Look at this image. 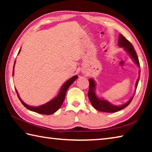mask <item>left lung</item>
Listing matches in <instances>:
<instances>
[{
	"mask_svg": "<svg viewBox=\"0 0 152 152\" xmlns=\"http://www.w3.org/2000/svg\"><path fill=\"white\" fill-rule=\"evenodd\" d=\"M119 47L123 48L125 49V50L129 54V56L132 57V58L135 61V64L137 65L140 67V61H139V59L137 57V53H136L135 51L134 50L133 45L129 41L126 39V38L123 35L120 34L119 37V43H118ZM140 72L141 71L139 70V78L136 81L135 84V89L137 88L138 82L140 80ZM95 88H96V84L93 79L90 78L89 79V90L88 92V99L91 101L92 106L95 109L100 110L102 112H106V113H115L117 112L119 110L124 109L126 107H127L129 104H130V102H132L133 100V98L134 96V95L131 98L129 101L126 102V103L119 105V106H116V105H113L109 101H106V100L101 99L98 98L97 96L95 94Z\"/></svg>",
	"mask_w": 152,
	"mask_h": 152,
	"instance_id": "8db88e82",
	"label": "left lung"
}]
</instances>
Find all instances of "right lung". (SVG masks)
<instances>
[{
	"label": "right lung",
	"mask_w": 152,
	"mask_h": 152,
	"mask_svg": "<svg viewBox=\"0 0 152 152\" xmlns=\"http://www.w3.org/2000/svg\"><path fill=\"white\" fill-rule=\"evenodd\" d=\"M20 52V50L19 51V53ZM14 66H13V71H12V75L14 74ZM78 78V76H74L73 77H72L70 79L68 80V81H66L65 83H64V85L61 86V88L60 89V91L59 92V94H58L57 96H56L54 99L51 100L50 102H47L43 105H41V106L39 107H32V106H29V105L27 104L26 103L22 101L20 99V98L19 97V94H18V92L17 91V90L15 89V91L17 92V96L19 97V99L20 100V101L21 102V103L24 105L25 107H26L27 109H29L31 111L39 113V114H43V115H51L53 113H56L57 110L60 109L61 107V104H62L63 102L65 99V96H66V93L67 90L68 89L69 87L71 85L73 82L75 81V80L77 79Z\"/></svg>",
	"instance_id": "right-lung-1"
}]
</instances>
